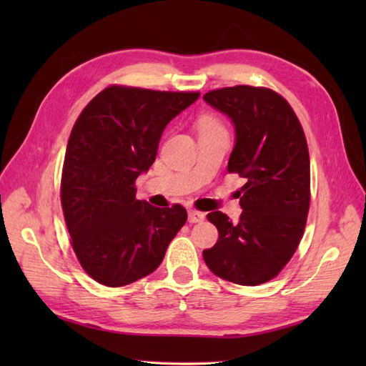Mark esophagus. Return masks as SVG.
Returning <instances> with one entry per match:
<instances>
[{"instance_id":"esophagus-1","label":"esophagus","mask_w":366,"mask_h":366,"mask_svg":"<svg viewBox=\"0 0 366 366\" xmlns=\"http://www.w3.org/2000/svg\"><path fill=\"white\" fill-rule=\"evenodd\" d=\"M204 214L203 212H199V211H189V222L190 223H199V222H203L204 220Z\"/></svg>"}]
</instances>
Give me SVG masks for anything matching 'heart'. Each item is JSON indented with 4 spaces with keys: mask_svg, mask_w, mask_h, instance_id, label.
I'll use <instances>...</instances> for the list:
<instances>
[{
    "mask_svg": "<svg viewBox=\"0 0 366 366\" xmlns=\"http://www.w3.org/2000/svg\"><path fill=\"white\" fill-rule=\"evenodd\" d=\"M204 126H215V122L214 121H209V119H206L204 122H203V127Z\"/></svg>",
    "mask_w": 366,
    "mask_h": 366,
    "instance_id": "obj_1",
    "label": "heart"
}]
</instances>
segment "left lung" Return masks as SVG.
Instances as JSON below:
<instances>
[{
  "instance_id": "left-lung-1",
  "label": "left lung",
  "mask_w": 366,
  "mask_h": 366,
  "mask_svg": "<svg viewBox=\"0 0 366 366\" xmlns=\"http://www.w3.org/2000/svg\"><path fill=\"white\" fill-rule=\"evenodd\" d=\"M227 114L236 132L228 173L247 179L232 223L214 211L207 220L219 240L203 252L217 277L256 286L280 274L297 250L310 207V155L305 134L291 105L267 88L239 84L203 96Z\"/></svg>"
}]
</instances>
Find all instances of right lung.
I'll list each match as a JSON object with an SVG mask.
<instances>
[{
  "label": "right lung",
  "mask_w": 366,
  "mask_h": 366,
  "mask_svg": "<svg viewBox=\"0 0 366 366\" xmlns=\"http://www.w3.org/2000/svg\"><path fill=\"white\" fill-rule=\"evenodd\" d=\"M199 92L110 86L91 100L69 137L61 204L74 252L86 274L118 287L160 266L187 222L181 204L137 199L135 181L157 155L168 122Z\"/></svg>",
  "instance_id": "right-lung-1"
}]
</instances>
